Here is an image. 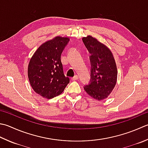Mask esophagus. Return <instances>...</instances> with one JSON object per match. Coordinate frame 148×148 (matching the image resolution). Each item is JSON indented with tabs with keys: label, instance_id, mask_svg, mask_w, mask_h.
Instances as JSON below:
<instances>
[{
	"label": "esophagus",
	"instance_id": "1",
	"mask_svg": "<svg viewBox=\"0 0 148 148\" xmlns=\"http://www.w3.org/2000/svg\"><path fill=\"white\" fill-rule=\"evenodd\" d=\"M78 78H79V76H77V75H75V76L72 78V81H75V80H77V79H78Z\"/></svg>",
	"mask_w": 148,
	"mask_h": 148
}]
</instances>
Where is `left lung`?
Masks as SVG:
<instances>
[{
	"label": "left lung",
	"instance_id": "8db88e82",
	"mask_svg": "<svg viewBox=\"0 0 148 148\" xmlns=\"http://www.w3.org/2000/svg\"><path fill=\"white\" fill-rule=\"evenodd\" d=\"M83 42L90 54V82L84 86L90 96L98 101L111 94L117 82V69L111 51L92 36L83 37Z\"/></svg>",
	"mask_w": 148,
	"mask_h": 148
}]
</instances>
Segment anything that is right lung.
Returning a JSON list of instances; mask_svg holds the SVG:
<instances>
[{
	"mask_svg": "<svg viewBox=\"0 0 148 148\" xmlns=\"http://www.w3.org/2000/svg\"><path fill=\"white\" fill-rule=\"evenodd\" d=\"M69 42L67 37L56 36L38 48L28 65V78L34 91L46 99L61 94L70 82L65 77L61 54Z\"/></svg>",
	"mask_w": 148,
	"mask_h": 148,
	"instance_id": "1",
	"label": "right lung"
}]
</instances>
